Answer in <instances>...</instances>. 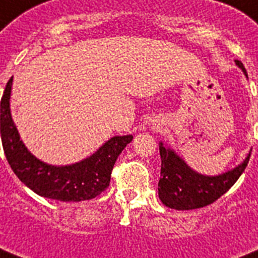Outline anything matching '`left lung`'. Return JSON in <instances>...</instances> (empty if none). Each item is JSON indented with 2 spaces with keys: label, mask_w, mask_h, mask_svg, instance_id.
Returning a JSON list of instances; mask_svg holds the SVG:
<instances>
[{
  "label": "left lung",
  "mask_w": 258,
  "mask_h": 258,
  "mask_svg": "<svg viewBox=\"0 0 258 258\" xmlns=\"http://www.w3.org/2000/svg\"><path fill=\"white\" fill-rule=\"evenodd\" d=\"M246 74L241 60H235ZM161 180L158 182V195L161 202L174 210H195L206 207L226 194L235 184L246 169L249 157L233 170L221 176L208 177L194 172L188 165L178 158L174 151L160 145Z\"/></svg>",
  "instance_id": "obj_1"
}]
</instances>
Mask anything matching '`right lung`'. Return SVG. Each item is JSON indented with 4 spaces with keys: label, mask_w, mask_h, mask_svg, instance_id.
I'll return each mask as SVG.
<instances>
[{
    "label": "right lung",
    "mask_w": 258,
    "mask_h": 258,
    "mask_svg": "<svg viewBox=\"0 0 258 258\" xmlns=\"http://www.w3.org/2000/svg\"><path fill=\"white\" fill-rule=\"evenodd\" d=\"M13 77L8 81L0 108L3 147L12 170L35 194L60 202H82L96 198L107 189L113 165L133 135L113 137L89 158L70 166H51L35 158L20 141L12 120L9 98Z\"/></svg>",
    "instance_id": "obj_1"
}]
</instances>
